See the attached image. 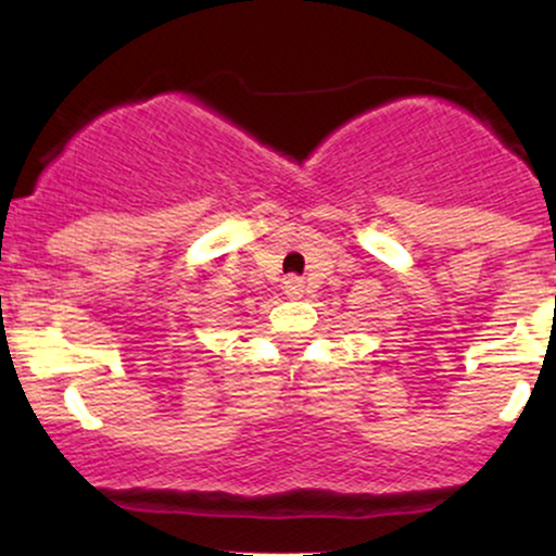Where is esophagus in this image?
<instances>
[{
    "mask_svg": "<svg viewBox=\"0 0 556 556\" xmlns=\"http://www.w3.org/2000/svg\"><path fill=\"white\" fill-rule=\"evenodd\" d=\"M285 295L287 298H300V295H303V279H300V277H287L285 279Z\"/></svg>",
    "mask_w": 556,
    "mask_h": 556,
    "instance_id": "obj_1",
    "label": "esophagus"
}]
</instances>
